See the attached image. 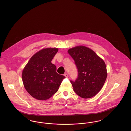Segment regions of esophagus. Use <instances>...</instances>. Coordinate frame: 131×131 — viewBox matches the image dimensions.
<instances>
[{
	"mask_svg": "<svg viewBox=\"0 0 131 131\" xmlns=\"http://www.w3.org/2000/svg\"><path fill=\"white\" fill-rule=\"evenodd\" d=\"M64 75L66 78H68V75L67 74H65Z\"/></svg>",
	"mask_w": 131,
	"mask_h": 131,
	"instance_id": "34e87169",
	"label": "esophagus"
}]
</instances>
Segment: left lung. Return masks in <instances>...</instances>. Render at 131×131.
<instances>
[{"label":"left lung","mask_w":131,"mask_h":131,"mask_svg":"<svg viewBox=\"0 0 131 131\" xmlns=\"http://www.w3.org/2000/svg\"><path fill=\"white\" fill-rule=\"evenodd\" d=\"M69 54L75 61L78 76L70 81L75 93L81 98L93 97L103 86L107 77L105 63L94 51L80 46L70 49Z\"/></svg>","instance_id":"1"}]
</instances>
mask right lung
Instances as JSON below:
<instances>
[{
  "instance_id": "add662e5",
  "label": "right lung",
  "mask_w": 131,
  "mask_h": 131,
  "mask_svg": "<svg viewBox=\"0 0 131 131\" xmlns=\"http://www.w3.org/2000/svg\"><path fill=\"white\" fill-rule=\"evenodd\" d=\"M58 50L57 48H46L39 51L31 57L23 71L25 89L37 100L50 98L65 78L57 73L56 65L51 62Z\"/></svg>"
}]
</instances>
